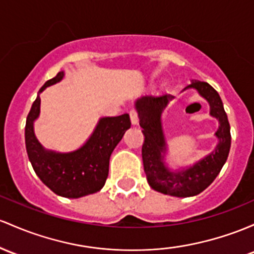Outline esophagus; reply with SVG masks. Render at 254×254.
I'll return each instance as SVG.
<instances>
[{"mask_svg":"<svg viewBox=\"0 0 254 254\" xmlns=\"http://www.w3.org/2000/svg\"><path fill=\"white\" fill-rule=\"evenodd\" d=\"M130 121L132 125H136L138 123V114L136 111H130Z\"/></svg>","mask_w":254,"mask_h":254,"instance_id":"34e87169","label":"esophagus"}]
</instances>
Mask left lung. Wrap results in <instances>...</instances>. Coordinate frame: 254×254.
<instances>
[{
  "instance_id": "1",
  "label": "left lung",
  "mask_w": 254,
  "mask_h": 254,
  "mask_svg": "<svg viewBox=\"0 0 254 254\" xmlns=\"http://www.w3.org/2000/svg\"><path fill=\"white\" fill-rule=\"evenodd\" d=\"M187 89H194L210 105V116L218 121L214 136L218 140L214 149L191 165L176 170L170 169L166 161L168 142L163 129V112L174 96H142L135 101L140 118V127L144 136L142 159L147 181L150 188L165 195L188 197L204 191L218 176L229 155L231 136L230 125L221 96L208 83L193 79Z\"/></svg>"
}]
</instances>
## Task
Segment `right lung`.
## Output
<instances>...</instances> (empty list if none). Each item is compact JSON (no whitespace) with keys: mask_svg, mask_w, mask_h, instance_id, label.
<instances>
[{"mask_svg":"<svg viewBox=\"0 0 254 254\" xmlns=\"http://www.w3.org/2000/svg\"><path fill=\"white\" fill-rule=\"evenodd\" d=\"M60 71L47 80L33 101L25 125V144L36 175L50 190L69 199H78L102 189L108 176L110 158L131 122L127 113L118 117H102L83 146L72 152L46 149L35 135V122L41 113L40 94L48 86L63 80Z\"/></svg>","mask_w":254,"mask_h":254,"instance_id":"add662e5","label":"right lung"}]
</instances>
